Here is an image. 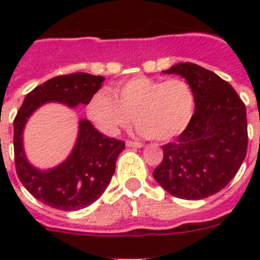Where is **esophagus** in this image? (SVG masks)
Segmentation results:
<instances>
[{
  "instance_id": "esophagus-1",
  "label": "esophagus",
  "mask_w": 260,
  "mask_h": 260,
  "mask_svg": "<svg viewBox=\"0 0 260 260\" xmlns=\"http://www.w3.org/2000/svg\"><path fill=\"white\" fill-rule=\"evenodd\" d=\"M126 147H129V148H142V147L144 146H143L142 143L131 142V140H128V142H126Z\"/></svg>"
}]
</instances>
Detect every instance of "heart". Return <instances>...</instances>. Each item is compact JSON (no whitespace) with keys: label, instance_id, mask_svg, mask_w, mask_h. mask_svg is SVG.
Here are the masks:
<instances>
[{"label":"heart","instance_id":"b5f03b06","mask_svg":"<svg viewBox=\"0 0 260 260\" xmlns=\"http://www.w3.org/2000/svg\"><path fill=\"white\" fill-rule=\"evenodd\" d=\"M196 112V95L185 79L135 77L117 83L113 94L98 90L87 102L90 121L106 135H116L132 120L146 138L167 142L189 126Z\"/></svg>","mask_w":260,"mask_h":260}]
</instances>
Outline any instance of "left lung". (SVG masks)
<instances>
[{
  "label": "left lung",
  "instance_id": "obj_1",
  "mask_svg": "<svg viewBox=\"0 0 260 260\" xmlns=\"http://www.w3.org/2000/svg\"><path fill=\"white\" fill-rule=\"evenodd\" d=\"M163 73L186 79L196 112L177 140L163 146L152 175L174 197L202 200L224 189L246 158V105L230 83L198 64L178 63Z\"/></svg>",
  "mask_w": 260,
  "mask_h": 260
}]
</instances>
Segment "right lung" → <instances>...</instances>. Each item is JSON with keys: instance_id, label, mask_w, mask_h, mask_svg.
I'll list each match as a JSON object with an SVG mask.
<instances>
[{"instance_id": "1", "label": "right lung", "mask_w": 260, "mask_h": 260, "mask_svg": "<svg viewBox=\"0 0 260 260\" xmlns=\"http://www.w3.org/2000/svg\"><path fill=\"white\" fill-rule=\"evenodd\" d=\"M105 81L101 75L74 73L59 75L35 87L25 95L14 118V162L18 179L28 191L43 204L55 209L79 210L101 197L116 170V160L125 143L106 138L93 124L82 118L71 154L60 165L40 170L32 166L24 151L22 134L35 110L48 102H59L69 108L87 105Z\"/></svg>"}]
</instances>
